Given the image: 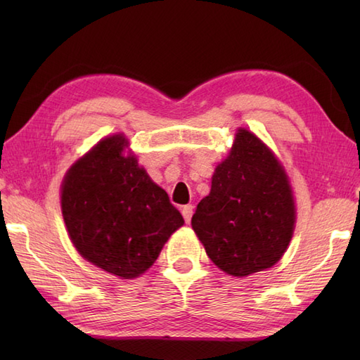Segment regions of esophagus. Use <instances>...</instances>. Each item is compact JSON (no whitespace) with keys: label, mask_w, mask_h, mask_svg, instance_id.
I'll use <instances>...</instances> for the list:
<instances>
[{"label":"esophagus","mask_w":360,"mask_h":360,"mask_svg":"<svg viewBox=\"0 0 360 360\" xmlns=\"http://www.w3.org/2000/svg\"><path fill=\"white\" fill-rule=\"evenodd\" d=\"M181 212H182V217L186 219V223H190V219H192V215H193V205L187 204L181 209Z\"/></svg>","instance_id":"obj_1"}]
</instances>
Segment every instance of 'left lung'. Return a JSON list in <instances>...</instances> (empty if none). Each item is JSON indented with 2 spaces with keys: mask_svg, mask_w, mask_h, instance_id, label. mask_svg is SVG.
<instances>
[{
  "mask_svg": "<svg viewBox=\"0 0 360 360\" xmlns=\"http://www.w3.org/2000/svg\"><path fill=\"white\" fill-rule=\"evenodd\" d=\"M295 205L288 174L258 137L240 128L229 156L212 176L192 227L209 258L233 277L264 271L292 238Z\"/></svg>",
  "mask_w": 360,
  "mask_h": 360,
  "instance_id": "left-lung-1",
  "label": "left lung"
}]
</instances>
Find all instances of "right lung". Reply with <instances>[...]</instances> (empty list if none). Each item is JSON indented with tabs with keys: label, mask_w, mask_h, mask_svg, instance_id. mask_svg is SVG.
<instances>
[{
	"label": "right lung",
	"mask_w": 360,
	"mask_h": 360,
	"mask_svg": "<svg viewBox=\"0 0 360 360\" xmlns=\"http://www.w3.org/2000/svg\"><path fill=\"white\" fill-rule=\"evenodd\" d=\"M124 134L105 137L68 170L62 213L79 254L120 278H136L156 262L184 224L164 188L150 179Z\"/></svg>",
	"instance_id": "obj_1"
}]
</instances>
